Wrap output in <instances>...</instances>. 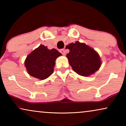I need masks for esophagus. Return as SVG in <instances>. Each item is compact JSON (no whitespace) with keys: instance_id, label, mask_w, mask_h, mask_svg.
Masks as SVG:
<instances>
[{"instance_id":"obj_1","label":"esophagus","mask_w":126,"mask_h":126,"mask_svg":"<svg viewBox=\"0 0 126 126\" xmlns=\"http://www.w3.org/2000/svg\"><path fill=\"white\" fill-rule=\"evenodd\" d=\"M60 52H61L62 54L63 55V56H65V54H66L65 49H61V50H60Z\"/></svg>"}]
</instances>
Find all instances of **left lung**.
Listing matches in <instances>:
<instances>
[{
    "label": "left lung",
    "mask_w": 126,
    "mask_h": 126,
    "mask_svg": "<svg viewBox=\"0 0 126 126\" xmlns=\"http://www.w3.org/2000/svg\"><path fill=\"white\" fill-rule=\"evenodd\" d=\"M69 50L66 54L69 63L73 71L82 76L87 77L94 74L100 68V57L96 50L79 41L66 46Z\"/></svg>",
    "instance_id": "8db88e82"
}]
</instances>
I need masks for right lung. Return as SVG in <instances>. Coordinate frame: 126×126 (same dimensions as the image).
<instances>
[{
    "mask_svg": "<svg viewBox=\"0 0 126 126\" xmlns=\"http://www.w3.org/2000/svg\"><path fill=\"white\" fill-rule=\"evenodd\" d=\"M62 55L55 49L49 50L40 45L27 56L25 66L29 75L43 80L51 75L54 71L55 61Z\"/></svg>",
    "mask_w": 126,
    "mask_h": 126,
    "instance_id": "1",
    "label": "right lung"
}]
</instances>
